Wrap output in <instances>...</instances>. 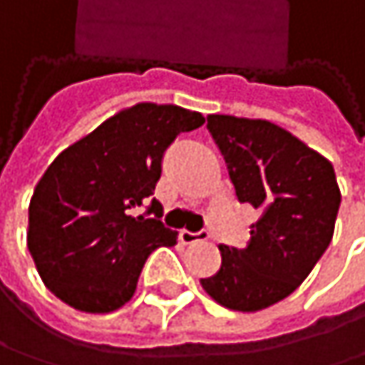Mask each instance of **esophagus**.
Listing matches in <instances>:
<instances>
[{"instance_id": "34e87169", "label": "esophagus", "mask_w": 365, "mask_h": 365, "mask_svg": "<svg viewBox=\"0 0 365 365\" xmlns=\"http://www.w3.org/2000/svg\"><path fill=\"white\" fill-rule=\"evenodd\" d=\"M180 239H182V243H185V245H194V243L207 241V239H209V230H198V232L182 230V232H180Z\"/></svg>"}]
</instances>
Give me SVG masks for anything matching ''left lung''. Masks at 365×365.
<instances>
[{
	"label": "left lung",
	"mask_w": 365,
	"mask_h": 365,
	"mask_svg": "<svg viewBox=\"0 0 365 365\" xmlns=\"http://www.w3.org/2000/svg\"><path fill=\"white\" fill-rule=\"evenodd\" d=\"M239 202L259 211L245 250L220 245L222 266L200 279L222 307L262 311L287 298L326 254L340 207L331 163L285 128L207 115Z\"/></svg>",
	"instance_id": "8db88e82"
}]
</instances>
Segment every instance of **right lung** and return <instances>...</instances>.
<instances>
[{"label": "right lung", "mask_w": 365, "mask_h": 365, "mask_svg": "<svg viewBox=\"0 0 365 365\" xmlns=\"http://www.w3.org/2000/svg\"><path fill=\"white\" fill-rule=\"evenodd\" d=\"M202 122L198 111L139 103L54 158L29 205L27 243L56 298L84 313L115 311L135 294L148 255L178 245L154 190L167 148Z\"/></svg>", "instance_id": "right-lung-1"}]
</instances>
